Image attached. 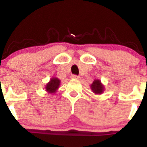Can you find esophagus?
Instances as JSON below:
<instances>
[{"mask_svg":"<svg viewBox=\"0 0 147 147\" xmlns=\"http://www.w3.org/2000/svg\"><path fill=\"white\" fill-rule=\"evenodd\" d=\"M71 78H72V79H74V80H79L80 76H76V75H72V76H71Z\"/></svg>","mask_w":147,"mask_h":147,"instance_id":"1","label":"esophagus"}]
</instances>
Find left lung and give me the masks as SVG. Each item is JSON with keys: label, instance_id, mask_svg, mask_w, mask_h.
<instances>
[{"label": "left lung", "instance_id": "1", "mask_svg": "<svg viewBox=\"0 0 147 147\" xmlns=\"http://www.w3.org/2000/svg\"><path fill=\"white\" fill-rule=\"evenodd\" d=\"M90 89L95 94H102L105 91V85L99 80H95L90 85Z\"/></svg>", "mask_w": 147, "mask_h": 147}]
</instances>
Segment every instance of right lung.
<instances>
[{"instance_id": "right-lung-1", "label": "right lung", "mask_w": 147, "mask_h": 147, "mask_svg": "<svg viewBox=\"0 0 147 147\" xmlns=\"http://www.w3.org/2000/svg\"><path fill=\"white\" fill-rule=\"evenodd\" d=\"M60 80L57 77L51 78L50 81L46 84L45 87V91L50 94H54L57 91L60 85Z\"/></svg>"}]
</instances>
